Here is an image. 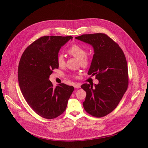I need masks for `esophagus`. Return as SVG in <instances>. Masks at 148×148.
<instances>
[{
    "mask_svg": "<svg viewBox=\"0 0 148 148\" xmlns=\"http://www.w3.org/2000/svg\"><path fill=\"white\" fill-rule=\"evenodd\" d=\"M74 87L75 88H80V85L79 84H75Z\"/></svg>",
    "mask_w": 148,
    "mask_h": 148,
    "instance_id": "esophagus-1",
    "label": "esophagus"
}]
</instances>
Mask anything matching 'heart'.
<instances>
[{"mask_svg": "<svg viewBox=\"0 0 148 148\" xmlns=\"http://www.w3.org/2000/svg\"><path fill=\"white\" fill-rule=\"evenodd\" d=\"M68 53L71 56L79 59V63L82 67H88L91 62V58L87 55L86 49L78 44L72 45L69 49ZM57 62L59 67H63L66 64L65 58L62 54H59L57 57ZM77 77V76H74Z\"/></svg>", "mask_w": 148, "mask_h": 148, "instance_id": "1", "label": "heart"}]
</instances>
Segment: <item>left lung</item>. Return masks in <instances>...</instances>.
Listing matches in <instances>:
<instances>
[{
    "instance_id": "obj_1",
    "label": "left lung",
    "mask_w": 148,
    "mask_h": 148,
    "mask_svg": "<svg viewBox=\"0 0 148 148\" xmlns=\"http://www.w3.org/2000/svg\"><path fill=\"white\" fill-rule=\"evenodd\" d=\"M75 38L92 46L94 54L88 75L99 81L93 87L84 84L86 92L83 107L90 115L101 118L113 111L118 106L129 83L127 62L119 46L106 34H82Z\"/></svg>"
}]
</instances>
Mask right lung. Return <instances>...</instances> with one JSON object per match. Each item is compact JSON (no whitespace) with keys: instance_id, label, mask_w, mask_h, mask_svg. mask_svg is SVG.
Instances as JSON below:
<instances>
[{"instance_id":"obj_1","label":"right lung","mask_w":148,"mask_h":148,"mask_svg":"<svg viewBox=\"0 0 148 148\" xmlns=\"http://www.w3.org/2000/svg\"><path fill=\"white\" fill-rule=\"evenodd\" d=\"M72 36L41 37L29 45L20 58L18 80L22 93L32 110L46 119H54L66 111L74 87L60 84L54 87L49 80L58 69L57 57L60 48Z\"/></svg>"}]
</instances>
